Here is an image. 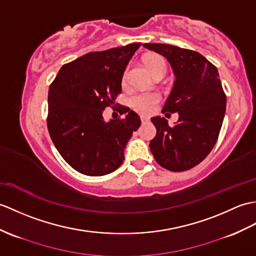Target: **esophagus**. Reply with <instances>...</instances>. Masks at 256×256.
Instances as JSON below:
<instances>
[{
	"instance_id": "1",
	"label": "esophagus",
	"mask_w": 256,
	"mask_h": 256,
	"mask_svg": "<svg viewBox=\"0 0 256 256\" xmlns=\"http://www.w3.org/2000/svg\"><path fill=\"white\" fill-rule=\"evenodd\" d=\"M140 121H142V123H147L148 121H150V118H148L147 116H140Z\"/></svg>"
}]
</instances>
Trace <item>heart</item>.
Masks as SVG:
<instances>
[{"instance_id": "b5f03b06", "label": "heart", "mask_w": 256, "mask_h": 256, "mask_svg": "<svg viewBox=\"0 0 256 256\" xmlns=\"http://www.w3.org/2000/svg\"><path fill=\"white\" fill-rule=\"evenodd\" d=\"M146 65L150 68L152 75H155L158 72H164L166 74L167 70V63L166 60L160 56H150L146 58ZM128 76V70L123 73V80H126ZM159 101V96L156 94H136L130 99V106L140 112L142 114H148L154 111L156 106V104Z\"/></svg>"}]
</instances>
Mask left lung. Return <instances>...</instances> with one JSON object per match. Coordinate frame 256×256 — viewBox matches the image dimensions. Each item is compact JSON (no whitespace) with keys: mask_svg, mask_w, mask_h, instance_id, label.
Segmentation results:
<instances>
[{"mask_svg":"<svg viewBox=\"0 0 256 256\" xmlns=\"http://www.w3.org/2000/svg\"><path fill=\"white\" fill-rule=\"evenodd\" d=\"M142 46L170 63L176 80L162 114H179L174 126L164 118H152L157 134L150 148L164 169L188 170L212 152L222 126L226 94L217 68L196 51L162 44Z\"/></svg>","mask_w":256,"mask_h":256,"instance_id":"8db88e82","label":"left lung"}]
</instances>
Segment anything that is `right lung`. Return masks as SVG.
Masks as SVG:
<instances>
[{"label": "right lung", "mask_w": 256, "mask_h": 256, "mask_svg": "<svg viewBox=\"0 0 256 256\" xmlns=\"http://www.w3.org/2000/svg\"><path fill=\"white\" fill-rule=\"evenodd\" d=\"M140 42L90 52L64 64L49 88L48 130L58 152L82 174H111L122 164L124 148L140 126L133 110L104 121V110L121 94L123 73Z\"/></svg>", "instance_id": "right-lung-1"}]
</instances>
